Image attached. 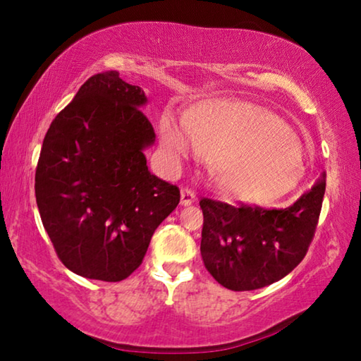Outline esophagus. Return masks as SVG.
<instances>
[{
    "label": "esophagus",
    "mask_w": 361,
    "mask_h": 361,
    "mask_svg": "<svg viewBox=\"0 0 361 361\" xmlns=\"http://www.w3.org/2000/svg\"><path fill=\"white\" fill-rule=\"evenodd\" d=\"M194 200H195V195H194V192L191 191V189L183 188V189H181V205H183V207L192 205Z\"/></svg>",
    "instance_id": "34e87169"
}]
</instances>
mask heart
I'll return each mask as SVG.
<instances>
[{
	"label": "heart",
	"instance_id": "obj_1",
	"mask_svg": "<svg viewBox=\"0 0 361 361\" xmlns=\"http://www.w3.org/2000/svg\"><path fill=\"white\" fill-rule=\"evenodd\" d=\"M185 126L186 130L173 118L164 116V148L183 157L195 146L212 164L219 188L232 199L272 204L301 181V140L266 109L243 102H210L191 109Z\"/></svg>",
	"mask_w": 361,
	"mask_h": 361
}]
</instances>
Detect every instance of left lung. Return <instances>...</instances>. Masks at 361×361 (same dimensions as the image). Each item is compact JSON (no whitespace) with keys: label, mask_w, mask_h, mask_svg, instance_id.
Listing matches in <instances>:
<instances>
[{"label":"left lung","mask_w":361,"mask_h":361,"mask_svg":"<svg viewBox=\"0 0 361 361\" xmlns=\"http://www.w3.org/2000/svg\"><path fill=\"white\" fill-rule=\"evenodd\" d=\"M325 186L323 173L288 209L200 200V255L207 271L232 291L258 290L288 276L314 239Z\"/></svg>","instance_id":"left-lung-1"}]
</instances>
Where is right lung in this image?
I'll list each match as a JSON object with an SVG mask.
<instances>
[{
  "label": "right lung",
  "mask_w": 361,
  "mask_h": 361,
  "mask_svg": "<svg viewBox=\"0 0 361 361\" xmlns=\"http://www.w3.org/2000/svg\"><path fill=\"white\" fill-rule=\"evenodd\" d=\"M146 102L118 71L99 73L42 142L35 175L41 221L60 261L81 277H129L180 202V189L146 166L143 151L156 140L140 109Z\"/></svg>",
  "instance_id": "add662e5"
}]
</instances>
